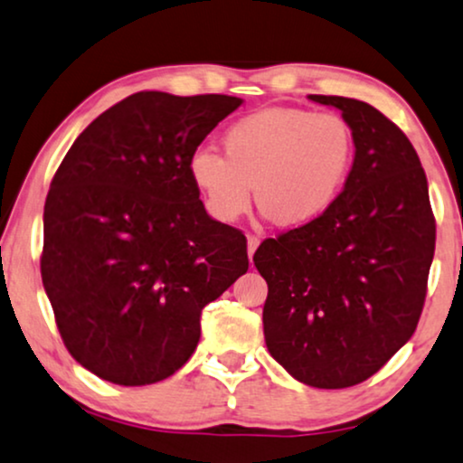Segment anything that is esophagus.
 Listing matches in <instances>:
<instances>
[{"label": "esophagus", "instance_id": "esophagus-1", "mask_svg": "<svg viewBox=\"0 0 463 463\" xmlns=\"http://www.w3.org/2000/svg\"><path fill=\"white\" fill-rule=\"evenodd\" d=\"M258 245H260V237L250 235V237H248V254H250V258L254 256V251L258 250Z\"/></svg>", "mask_w": 463, "mask_h": 463}]
</instances>
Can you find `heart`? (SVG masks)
I'll list each match as a JSON object with an SVG mask.
<instances>
[{"instance_id": "1", "label": "heart", "mask_w": 463, "mask_h": 463, "mask_svg": "<svg viewBox=\"0 0 463 463\" xmlns=\"http://www.w3.org/2000/svg\"><path fill=\"white\" fill-rule=\"evenodd\" d=\"M224 156L199 147L188 174L220 222L248 213L256 201L277 224L303 226L316 220L341 193L354 160V131L336 112L269 108L226 128Z\"/></svg>"}]
</instances>
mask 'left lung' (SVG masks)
I'll list each match as a JSON object with an SVG mask.
<instances>
[{
	"mask_svg": "<svg viewBox=\"0 0 463 463\" xmlns=\"http://www.w3.org/2000/svg\"><path fill=\"white\" fill-rule=\"evenodd\" d=\"M349 122L355 158L319 218L264 239V341L286 371L319 390L362 383L412 336L436 248L428 177L402 128L364 101L309 95Z\"/></svg>",
	"mask_w": 463,
	"mask_h": 463,
	"instance_id": "obj_1",
	"label": "left lung"
}]
</instances>
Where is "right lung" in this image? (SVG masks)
Here are the masks:
<instances>
[{"instance_id":"add662e5","label":"right lung","mask_w":463,"mask_h":463,"mask_svg":"<svg viewBox=\"0 0 463 463\" xmlns=\"http://www.w3.org/2000/svg\"><path fill=\"white\" fill-rule=\"evenodd\" d=\"M241 103L135 92L97 116L59 165L42 281L67 351L97 377L150 385L180 371L203 307L248 270V239L209 218L188 174L201 141Z\"/></svg>"}]
</instances>
